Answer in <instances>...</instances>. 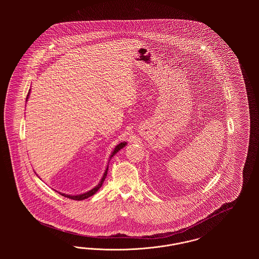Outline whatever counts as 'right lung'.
Listing matches in <instances>:
<instances>
[{
	"instance_id": "add662e5",
	"label": "right lung",
	"mask_w": 259,
	"mask_h": 259,
	"mask_svg": "<svg viewBox=\"0 0 259 259\" xmlns=\"http://www.w3.org/2000/svg\"><path fill=\"white\" fill-rule=\"evenodd\" d=\"M28 97H29V93H28V95H27V98H26V100H28ZM125 146H126V143H120L119 145H117V146L115 147V148L113 149L112 153H111V157H110V160H111V157H112L116 152H118V151H119L121 148H123ZM108 169H109V165H108V167H107L106 171L104 172V176H103V178H102L101 182L99 183V185H96L94 188H92L91 190L87 191L85 193H83V194H78V195H68V194L61 193V192H59V193H60L61 195H63V196H65V197L70 198V199H73V200H77V201L84 200V199H87V198L90 197V196L94 195V194L98 191L99 189H100V187L102 186V185H103V183H104V181H105V179H106V177H107V174H108Z\"/></svg>"
}]
</instances>
